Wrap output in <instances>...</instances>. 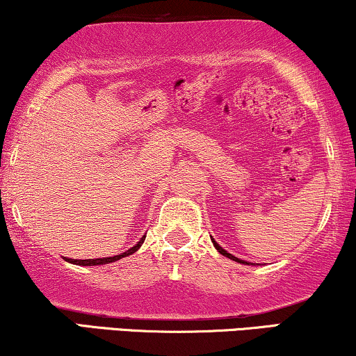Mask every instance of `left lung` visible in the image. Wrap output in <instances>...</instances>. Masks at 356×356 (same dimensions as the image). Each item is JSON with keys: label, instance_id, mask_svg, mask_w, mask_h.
I'll return each instance as SVG.
<instances>
[{"label": "left lung", "instance_id": "1", "mask_svg": "<svg viewBox=\"0 0 356 356\" xmlns=\"http://www.w3.org/2000/svg\"><path fill=\"white\" fill-rule=\"evenodd\" d=\"M212 240V243H213V246H216V250L220 252L222 256H225V257H228V259H232V261H236V262H240V264H251V262H246V261H241V259H238V257H235L233 254H230V252H227L225 250H223L222 246H218L217 243H216V240H213V238H211Z\"/></svg>", "mask_w": 356, "mask_h": 356}]
</instances>
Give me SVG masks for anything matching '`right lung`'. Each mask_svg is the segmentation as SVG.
Instances as JSON below:
<instances>
[{"label":"right lung","mask_w":356,"mask_h":356,"mask_svg":"<svg viewBox=\"0 0 356 356\" xmlns=\"http://www.w3.org/2000/svg\"><path fill=\"white\" fill-rule=\"evenodd\" d=\"M144 240H145V235L140 238L138 245H134L133 248H129L128 251L121 252V254H116V256H111V257H100V259H66V261L71 262V264H76V266H102V264H108V262H115V261L121 259V257H126V256L133 254V252H136L140 246H143Z\"/></svg>","instance_id":"obj_1"}]
</instances>
